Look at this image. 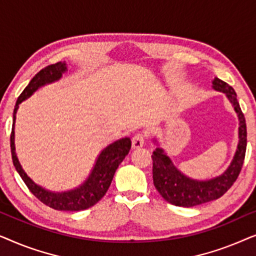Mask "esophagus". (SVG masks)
Instances as JSON below:
<instances>
[{"mask_svg":"<svg viewBox=\"0 0 256 256\" xmlns=\"http://www.w3.org/2000/svg\"><path fill=\"white\" fill-rule=\"evenodd\" d=\"M143 144H144V136H143L141 132H138V134H135L134 138H132V148H141Z\"/></svg>","mask_w":256,"mask_h":256,"instance_id":"34e87169","label":"esophagus"}]
</instances>
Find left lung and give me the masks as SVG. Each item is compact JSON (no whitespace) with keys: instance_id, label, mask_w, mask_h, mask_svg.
<instances>
[{"instance_id":"left-lung-1","label":"left lung","mask_w":256,"mask_h":256,"mask_svg":"<svg viewBox=\"0 0 256 256\" xmlns=\"http://www.w3.org/2000/svg\"><path fill=\"white\" fill-rule=\"evenodd\" d=\"M212 88L216 92L225 94L238 115L239 142H238L236 154L228 168L222 174L210 178V180H194L177 169L170 157L168 156L166 150L160 146L157 138H154L152 141L157 146L152 155L154 185L160 194L172 205L192 208V206L216 200L232 186L242 168L247 146V129L246 120L236 100V93L228 84L219 78L212 80Z\"/></svg>"}]
</instances>
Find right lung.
I'll return each instance as SVG.
<instances>
[{
  "instance_id": "obj_1",
  "label": "right lung",
  "mask_w": 256,
  "mask_h": 256,
  "mask_svg": "<svg viewBox=\"0 0 256 256\" xmlns=\"http://www.w3.org/2000/svg\"><path fill=\"white\" fill-rule=\"evenodd\" d=\"M66 72H68L66 62H59L57 64L50 65L43 68L31 79L29 85L24 88L22 94L16 101L12 115L10 146H12L14 166H15L20 176L22 177L24 183L29 188L31 194L36 196L45 205L58 210V211H82V210L92 208L106 194L108 188H110L112 180H113L115 171H116L122 160H124V157L128 155L129 150L132 148L130 138H122L120 140H116V141L110 143L106 148L101 150L88 177L78 186L66 191H51L34 183L20 166L15 148V122L20 104L24 100L29 99L36 90L42 88V87L60 80L62 74Z\"/></svg>"
}]
</instances>
